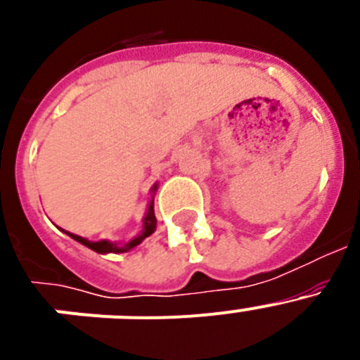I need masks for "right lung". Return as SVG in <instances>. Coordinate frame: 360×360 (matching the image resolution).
<instances>
[{"label": "right lung", "mask_w": 360, "mask_h": 360, "mask_svg": "<svg viewBox=\"0 0 360 360\" xmlns=\"http://www.w3.org/2000/svg\"><path fill=\"white\" fill-rule=\"evenodd\" d=\"M153 191H157V186H153ZM155 229H157V218H155V209H153V200H151V203H149V207H148V212H146V216H144V227H142L141 236L133 238L131 241H128V243L122 245V247L117 243H113V241H108V240L90 241V240H86V238L77 236V234H72V232H68V231H65V232L68 234L70 238H73V240L79 241V243H82L84 247H88V249L95 250V252L119 254V252H126V250L133 249V247H136V245H141L142 240H146L148 236H151L153 232H155Z\"/></svg>", "instance_id": "1"}]
</instances>
